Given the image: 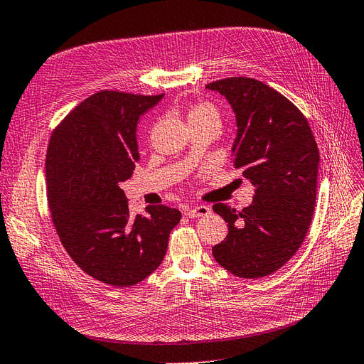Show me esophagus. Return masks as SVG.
Returning a JSON list of instances; mask_svg holds the SVG:
<instances>
[{"label": "esophagus", "instance_id": "obj_1", "mask_svg": "<svg viewBox=\"0 0 364 364\" xmlns=\"http://www.w3.org/2000/svg\"><path fill=\"white\" fill-rule=\"evenodd\" d=\"M209 213H211V208L209 206H205V205H199V206H185L183 208V214L186 217H205L208 215Z\"/></svg>", "mask_w": 364, "mask_h": 364}]
</instances>
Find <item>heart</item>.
<instances>
[{
  "label": "heart",
  "instance_id": "b5f03b06",
  "mask_svg": "<svg viewBox=\"0 0 364 364\" xmlns=\"http://www.w3.org/2000/svg\"><path fill=\"white\" fill-rule=\"evenodd\" d=\"M188 119L190 124L199 123V121H215L220 124V112L213 103L197 102L188 109Z\"/></svg>",
  "mask_w": 364,
  "mask_h": 364
}]
</instances>
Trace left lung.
Wrapping results in <instances>:
<instances>
[{
	"instance_id": "obj_1",
	"label": "left lung",
	"mask_w": 364,
	"mask_h": 364,
	"mask_svg": "<svg viewBox=\"0 0 364 364\" xmlns=\"http://www.w3.org/2000/svg\"><path fill=\"white\" fill-rule=\"evenodd\" d=\"M206 87L232 107L234 167L255 186L252 203L240 213L226 203L213 206L228 223V235L213 255L238 278L267 277L294 255L311 225L317 142L299 109L269 85L229 77Z\"/></svg>"
}]
</instances>
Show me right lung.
I'll list each match as a JSON object with an SVG mask.
<instances>
[{
	"label": "right lung",
	"mask_w": 364,
	"mask_h": 364,
	"mask_svg": "<svg viewBox=\"0 0 364 364\" xmlns=\"http://www.w3.org/2000/svg\"><path fill=\"white\" fill-rule=\"evenodd\" d=\"M162 97H87L54 129L47 150L48 206L62 245L85 273L115 287L135 285L161 266L182 217L164 205L132 217L119 188L139 159L138 119Z\"/></svg>",
	"instance_id": "add662e5"
}]
</instances>
